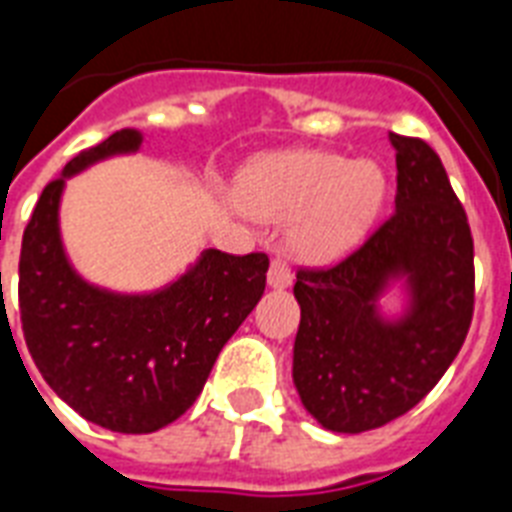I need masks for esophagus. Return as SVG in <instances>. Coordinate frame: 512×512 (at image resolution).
Instances as JSON below:
<instances>
[{
    "label": "esophagus",
    "mask_w": 512,
    "mask_h": 512,
    "mask_svg": "<svg viewBox=\"0 0 512 512\" xmlns=\"http://www.w3.org/2000/svg\"><path fill=\"white\" fill-rule=\"evenodd\" d=\"M268 284H271L273 289H284L292 284V271H289L287 260H281V257L273 260L271 268H268Z\"/></svg>",
    "instance_id": "obj_1"
}]
</instances>
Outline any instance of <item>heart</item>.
<instances>
[{
  "mask_svg": "<svg viewBox=\"0 0 512 512\" xmlns=\"http://www.w3.org/2000/svg\"><path fill=\"white\" fill-rule=\"evenodd\" d=\"M233 199L255 220H292L289 244L308 263H335L372 228L385 201V175L369 159L329 151H279L247 164Z\"/></svg>",
  "mask_w": 512,
  "mask_h": 512,
  "instance_id": "1",
  "label": "heart"
}]
</instances>
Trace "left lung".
I'll list each match as a JSON object with an SVG mask.
<instances>
[{
    "label": "left lung",
    "instance_id": "left-lung-1",
    "mask_svg": "<svg viewBox=\"0 0 512 512\" xmlns=\"http://www.w3.org/2000/svg\"><path fill=\"white\" fill-rule=\"evenodd\" d=\"M396 212L345 260L300 268L295 377L300 401L335 433H364L417 406L468 337L476 300L473 236L444 164L420 138L390 132ZM404 278L413 303L385 322L376 297Z\"/></svg>",
    "mask_w": 512,
    "mask_h": 512
}]
</instances>
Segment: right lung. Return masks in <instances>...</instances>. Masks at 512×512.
I'll list each match as a JSON object with an SVG mask.
<instances>
[{
    "instance_id": "add662e5",
    "label": "right lung",
    "mask_w": 512,
    "mask_h": 512,
    "mask_svg": "<svg viewBox=\"0 0 512 512\" xmlns=\"http://www.w3.org/2000/svg\"><path fill=\"white\" fill-rule=\"evenodd\" d=\"M138 146L140 132H114L44 185L18 263L20 324L36 369L74 412L116 433H154L191 409L268 273L265 252L207 249L154 295H114L79 279L60 244L66 177Z\"/></svg>"
}]
</instances>
